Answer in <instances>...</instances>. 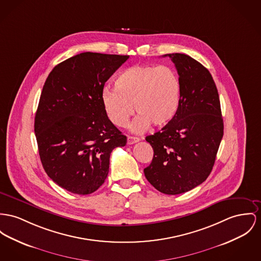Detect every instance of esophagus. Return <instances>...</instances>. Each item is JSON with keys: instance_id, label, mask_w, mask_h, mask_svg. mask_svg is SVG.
<instances>
[{"instance_id": "34e87169", "label": "esophagus", "mask_w": 261, "mask_h": 261, "mask_svg": "<svg viewBox=\"0 0 261 261\" xmlns=\"http://www.w3.org/2000/svg\"><path fill=\"white\" fill-rule=\"evenodd\" d=\"M140 139L139 138H135V137H127V144H134V143H137L139 142Z\"/></svg>"}]
</instances>
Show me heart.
Instances as JSON below:
<instances>
[{
	"label": "heart",
	"instance_id": "1",
	"mask_svg": "<svg viewBox=\"0 0 261 261\" xmlns=\"http://www.w3.org/2000/svg\"><path fill=\"white\" fill-rule=\"evenodd\" d=\"M105 112L117 126H124L134 114L138 118L132 130L141 133L150 124L163 127L173 121L181 103V83L168 66L135 65L121 72L115 88L105 87L101 94Z\"/></svg>",
	"mask_w": 261,
	"mask_h": 261
}]
</instances>
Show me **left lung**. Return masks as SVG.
I'll return each mask as SVG.
<instances>
[{
	"instance_id": "8db88e82",
	"label": "left lung",
	"mask_w": 261,
	"mask_h": 261,
	"mask_svg": "<svg viewBox=\"0 0 261 261\" xmlns=\"http://www.w3.org/2000/svg\"><path fill=\"white\" fill-rule=\"evenodd\" d=\"M164 56H169L178 72L181 103L172 122L145 138L154 153L143 171L156 190L177 195L208 178L224 136V122L208 70L186 54Z\"/></svg>"
}]
</instances>
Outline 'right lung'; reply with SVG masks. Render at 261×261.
I'll list each match as a JSON object with an SVG mask.
<instances>
[{
    "label": "right lung",
    "mask_w": 261,
    "mask_h": 261,
    "mask_svg": "<svg viewBox=\"0 0 261 261\" xmlns=\"http://www.w3.org/2000/svg\"><path fill=\"white\" fill-rule=\"evenodd\" d=\"M128 57L80 53L56 65L43 85L35 119L38 152L46 174L67 191L98 190L113 149L126 144V137L109 120L101 94Z\"/></svg>",
    "instance_id": "1"
}]
</instances>
